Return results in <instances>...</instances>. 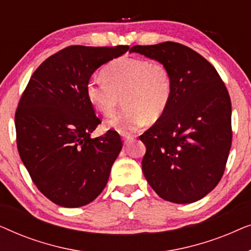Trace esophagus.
Returning a JSON list of instances; mask_svg holds the SVG:
<instances>
[{
	"mask_svg": "<svg viewBox=\"0 0 251 251\" xmlns=\"http://www.w3.org/2000/svg\"><path fill=\"white\" fill-rule=\"evenodd\" d=\"M133 139H135V138H133L132 136H126V135H123V136H122V140H123V143L126 144H126L131 143Z\"/></svg>",
	"mask_w": 251,
	"mask_h": 251,
	"instance_id": "1",
	"label": "esophagus"
}]
</instances>
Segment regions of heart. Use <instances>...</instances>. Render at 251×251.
Segmentation results:
<instances>
[{"label": "heart", "instance_id": "heart-1", "mask_svg": "<svg viewBox=\"0 0 251 251\" xmlns=\"http://www.w3.org/2000/svg\"><path fill=\"white\" fill-rule=\"evenodd\" d=\"M104 80H90L85 94L90 104L104 116L115 112L123 96L125 108L106 122V128L121 135L136 132L149 120L163 114L173 95V77L166 65L144 59L122 57L102 71Z\"/></svg>", "mask_w": 251, "mask_h": 251}]
</instances>
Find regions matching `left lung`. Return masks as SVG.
<instances>
[{"label": "left lung", "mask_w": 251, "mask_h": 251, "mask_svg": "<svg viewBox=\"0 0 251 251\" xmlns=\"http://www.w3.org/2000/svg\"><path fill=\"white\" fill-rule=\"evenodd\" d=\"M130 52L166 65L173 77L169 105L139 137L146 146L144 176L163 200H200L222 179L231 150L227 89L207 59L180 43L135 46Z\"/></svg>", "instance_id": "8db88e82"}]
</instances>
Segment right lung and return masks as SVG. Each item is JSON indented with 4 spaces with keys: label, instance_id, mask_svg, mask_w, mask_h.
Listing matches in <instances>:
<instances>
[{
    "label": "right lung",
    "instance_id": "1",
    "mask_svg": "<svg viewBox=\"0 0 251 251\" xmlns=\"http://www.w3.org/2000/svg\"><path fill=\"white\" fill-rule=\"evenodd\" d=\"M128 50V46L65 48L37 67L20 98L15 116L20 159L53 203L82 207L107 184L122 142L114 130L91 138L100 120L85 87L97 68Z\"/></svg>",
    "mask_w": 251,
    "mask_h": 251
}]
</instances>
